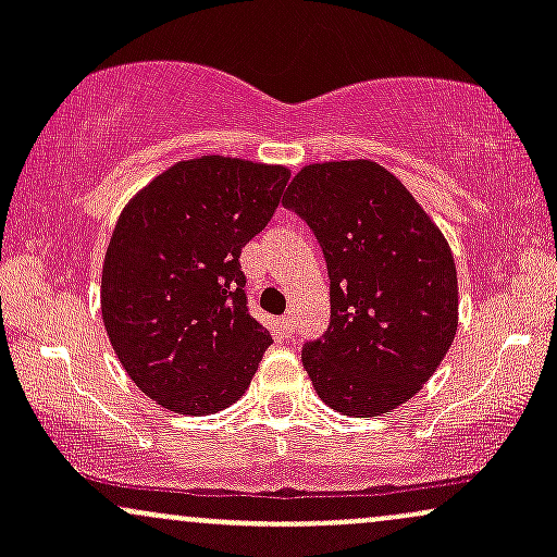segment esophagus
Listing matches in <instances>:
<instances>
[{"label":"esophagus","instance_id":"34e87169","mask_svg":"<svg viewBox=\"0 0 557 557\" xmlns=\"http://www.w3.org/2000/svg\"><path fill=\"white\" fill-rule=\"evenodd\" d=\"M280 327H283L285 332H293V327H296V319H293V314H285L283 319H280Z\"/></svg>","mask_w":557,"mask_h":557}]
</instances>
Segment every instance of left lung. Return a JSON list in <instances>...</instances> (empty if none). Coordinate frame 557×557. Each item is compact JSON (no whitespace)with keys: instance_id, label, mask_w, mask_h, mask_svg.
Masks as SVG:
<instances>
[{"instance_id":"8db88e82","label":"left lung","mask_w":557,"mask_h":557,"mask_svg":"<svg viewBox=\"0 0 557 557\" xmlns=\"http://www.w3.org/2000/svg\"><path fill=\"white\" fill-rule=\"evenodd\" d=\"M322 246L330 327L300 361L343 417H380L419 393L458 330L450 246L398 177L369 159L309 164L283 196Z\"/></svg>"}]
</instances>
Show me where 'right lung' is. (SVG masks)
Returning <instances> with one entry per match:
<instances>
[{"mask_svg": "<svg viewBox=\"0 0 557 557\" xmlns=\"http://www.w3.org/2000/svg\"><path fill=\"white\" fill-rule=\"evenodd\" d=\"M290 172L201 157L154 177L120 214L101 272V317L120 363L159 406H233L270 348L248 311L240 251L272 220Z\"/></svg>", "mask_w": 557, "mask_h": 557, "instance_id": "obj_1", "label": "right lung"}]
</instances>
